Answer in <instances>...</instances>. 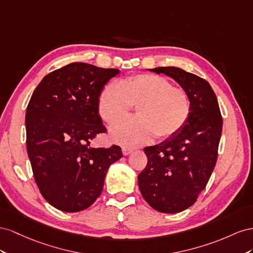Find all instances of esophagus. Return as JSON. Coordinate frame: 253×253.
I'll return each mask as SVG.
<instances>
[{
	"instance_id": "34e87169",
	"label": "esophagus",
	"mask_w": 253,
	"mask_h": 253,
	"mask_svg": "<svg viewBox=\"0 0 253 253\" xmlns=\"http://www.w3.org/2000/svg\"><path fill=\"white\" fill-rule=\"evenodd\" d=\"M133 151V148H130V147H126V146H124L122 148V153H123V155L124 156H128L129 154H131Z\"/></svg>"
}]
</instances>
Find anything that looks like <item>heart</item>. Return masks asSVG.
I'll return each instance as SVG.
<instances>
[{
  "label": "heart",
  "mask_w": 253,
  "mask_h": 253,
  "mask_svg": "<svg viewBox=\"0 0 253 253\" xmlns=\"http://www.w3.org/2000/svg\"><path fill=\"white\" fill-rule=\"evenodd\" d=\"M136 107V118L118 122L111 138L122 145L139 146L158 139L171 138L185 126L192 111L187 93L160 75L139 74L119 84H107L98 96L99 117L112 124Z\"/></svg>",
  "instance_id": "heart-1"
}]
</instances>
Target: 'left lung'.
Wrapping results in <instances>:
<instances>
[{
    "label": "left lung",
    "mask_w": 253,
    "mask_h": 253,
    "mask_svg": "<svg viewBox=\"0 0 253 253\" xmlns=\"http://www.w3.org/2000/svg\"><path fill=\"white\" fill-rule=\"evenodd\" d=\"M171 77L189 94L192 111L171 138L144 148L147 165L138 176L147 204L162 213H179L197 200L217 160L222 119L215 93L205 79L180 68L150 69Z\"/></svg>",
    "instance_id": "1"
}]
</instances>
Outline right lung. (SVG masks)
Instances as JSON below:
<instances>
[{
    "label": "right lung",
    "mask_w": 253,
    "mask_h": 253,
    "mask_svg": "<svg viewBox=\"0 0 253 253\" xmlns=\"http://www.w3.org/2000/svg\"><path fill=\"white\" fill-rule=\"evenodd\" d=\"M118 74V69L70 63L43 78L28 103L26 147L35 181L60 211L89 208L103 191L108 169L123 157L117 145L90 146L97 133L106 132L99 93Z\"/></svg>",
    "instance_id": "right-lung-1"
}]
</instances>
